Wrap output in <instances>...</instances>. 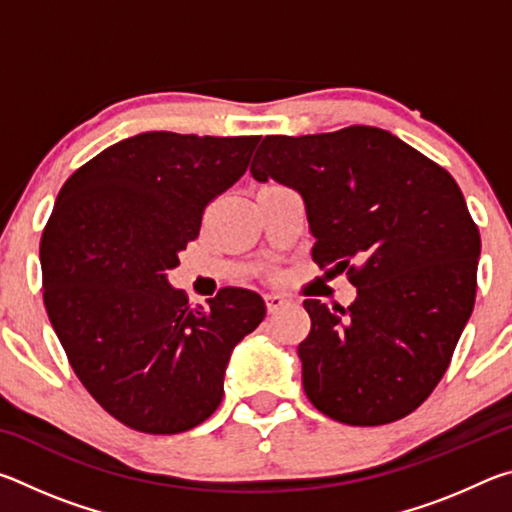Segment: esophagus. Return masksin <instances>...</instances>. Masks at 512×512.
Wrapping results in <instances>:
<instances>
[{
  "instance_id": "34e87169",
  "label": "esophagus",
  "mask_w": 512,
  "mask_h": 512,
  "mask_svg": "<svg viewBox=\"0 0 512 512\" xmlns=\"http://www.w3.org/2000/svg\"><path fill=\"white\" fill-rule=\"evenodd\" d=\"M264 300H266V307H268V311H271V314H275V311H280L282 307L289 305V298L284 296V293H277V291H268Z\"/></svg>"
}]
</instances>
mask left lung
<instances>
[{
  "label": "left lung",
  "instance_id": "1",
  "mask_svg": "<svg viewBox=\"0 0 512 512\" xmlns=\"http://www.w3.org/2000/svg\"><path fill=\"white\" fill-rule=\"evenodd\" d=\"M250 173L305 201L314 262L348 271L350 307L305 300L302 386L352 427L404 418L452 361L476 296L479 228L449 173L372 126L268 135Z\"/></svg>",
  "mask_w": 512,
  "mask_h": 512
}]
</instances>
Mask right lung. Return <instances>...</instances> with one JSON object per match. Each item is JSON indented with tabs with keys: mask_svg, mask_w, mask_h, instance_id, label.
I'll return each mask as SVG.
<instances>
[{
	"mask_svg": "<svg viewBox=\"0 0 512 512\" xmlns=\"http://www.w3.org/2000/svg\"><path fill=\"white\" fill-rule=\"evenodd\" d=\"M257 144L140 133L85 162L56 198L40 241L49 320L81 384L135 431L169 436L210 418L232 350L266 316L255 291L192 307L167 280Z\"/></svg>",
	"mask_w": 512,
	"mask_h": 512,
	"instance_id": "add662e5",
	"label": "right lung"
}]
</instances>
